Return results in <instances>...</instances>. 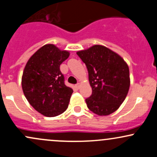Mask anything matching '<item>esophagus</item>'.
I'll return each mask as SVG.
<instances>
[{
	"label": "esophagus",
	"instance_id": "1",
	"mask_svg": "<svg viewBox=\"0 0 157 157\" xmlns=\"http://www.w3.org/2000/svg\"><path fill=\"white\" fill-rule=\"evenodd\" d=\"M76 88L77 89V90H78V89H80V83H78L77 84H76Z\"/></svg>",
	"mask_w": 157,
	"mask_h": 157
}]
</instances>
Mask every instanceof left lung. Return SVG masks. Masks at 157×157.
I'll use <instances>...</instances> for the list:
<instances>
[{
  "mask_svg": "<svg viewBox=\"0 0 157 157\" xmlns=\"http://www.w3.org/2000/svg\"><path fill=\"white\" fill-rule=\"evenodd\" d=\"M77 54L86 65L92 90V95L86 99L88 108L99 116L116 111L129 90V69L126 62L101 45H94Z\"/></svg>",
  "mask_w": 157,
  "mask_h": 157,
  "instance_id": "left-lung-1",
  "label": "left lung"
}]
</instances>
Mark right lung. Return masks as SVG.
Masks as SVG:
<instances>
[{
  "instance_id": "obj_1",
  "label": "right lung",
  "mask_w": 157,
  "mask_h": 157,
  "mask_svg": "<svg viewBox=\"0 0 157 157\" xmlns=\"http://www.w3.org/2000/svg\"><path fill=\"white\" fill-rule=\"evenodd\" d=\"M69 55L53 44H46L33 54L25 67L22 77L24 95L44 116H58L68 107L73 90L65 86L60 65Z\"/></svg>"
}]
</instances>
